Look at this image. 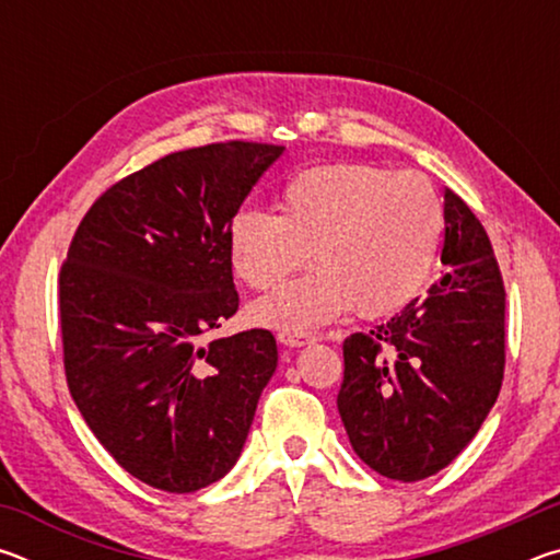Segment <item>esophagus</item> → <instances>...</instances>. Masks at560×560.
I'll list each match as a JSON object with an SVG mask.
<instances>
[{
	"label": "esophagus",
	"instance_id": "esophagus-1",
	"mask_svg": "<svg viewBox=\"0 0 560 560\" xmlns=\"http://www.w3.org/2000/svg\"><path fill=\"white\" fill-rule=\"evenodd\" d=\"M314 336L308 334H296V330H281L279 334V343L287 346V348H301V346H308Z\"/></svg>",
	"mask_w": 560,
	"mask_h": 560
}]
</instances>
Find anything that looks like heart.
I'll use <instances>...</instances> for the list:
<instances>
[{
  "mask_svg": "<svg viewBox=\"0 0 560 560\" xmlns=\"http://www.w3.org/2000/svg\"><path fill=\"white\" fill-rule=\"evenodd\" d=\"M279 214L240 212L230 222V261L246 287L277 289L252 306L267 328L311 330L358 308L385 316L410 303L438 257L444 212L434 187L412 173L368 163L303 170L279 192Z\"/></svg>",
  "mask_w": 560,
  "mask_h": 560,
  "instance_id": "b5f03b06",
  "label": "heart"
}]
</instances>
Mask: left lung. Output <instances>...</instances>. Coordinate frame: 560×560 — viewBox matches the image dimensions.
Segmentation results:
<instances>
[{
    "mask_svg": "<svg viewBox=\"0 0 560 560\" xmlns=\"http://www.w3.org/2000/svg\"><path fill=\"white\" fill-rule=\"evenodd\" d=\"M447 271L371 334L343 343L338 412L353 450L387 479L432 477L494 407L504 377L506 293L474 212L444 192Z\"/></svg>",
    "mask_w": 560,
    "mask_h": 560,
    "instance_id": "1",
    "label": "left lung"
}]
</instances>
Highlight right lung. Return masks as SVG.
<instances>
[{
  "label": "right lung",
  "instance_id": "right-lung-1",
  "mask_svg": "<svg viewBox=\"0 0 560 560\" xmlns=\"http://www.w3.org/2000/svg\"><path fill=\"white\" fill-rule=\"evenodd\" d=\"M281 153L232 140L160 158L93 202L61 269L73 402L122 469L170 494L234 467L277 371L269 330L202 338L240 306L226 234Z\"/></svg>",
  "mask_w": 560,
  "mask_h": 560
}]
</instances>
